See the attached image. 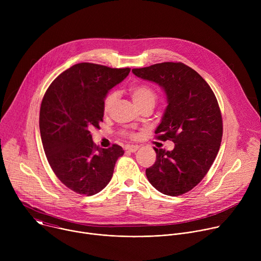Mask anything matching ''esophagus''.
I'll return each mask as SVG.
<instances>
[{
	"label": "esophagus",
	"mask_w": 261,
	"mask_h": 261,
	"mask_svg": "<svg viewBox=\"0 0 261 261\" xmlns=\"http://www.w3.org/2000/svg\"><path fill=\"white\" fill-rule=\"evenodd\" d=\"M139 148L138 145H127L126 146V150L130 153H135L137 150Z\"/></svg>",
	"instance_id": "esophagus-1"
}]
</instances>
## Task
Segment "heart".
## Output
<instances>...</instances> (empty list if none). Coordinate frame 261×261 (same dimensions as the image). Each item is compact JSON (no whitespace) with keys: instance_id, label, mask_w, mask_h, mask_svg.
I'll return each instance as SVG.
<instances>
[{"instance_id":"obj_1","label":"heart","mask_w":261,"mask_h":261,"mask_svg":"<svg viewBox=\"0 0 261 261\" xmlns=\"http://www.w3.org/2000/svg\"><path fill=\"white\" fill-rule=\"evenodd\" d=\"M130 93H131V98L136 106L146 104V103H151L154 105L156 102V98H157L156 93L151 87H148V86H145V85L135 86L130 90ZM116 100H117V94L115 92L109 93L105 97L104 104H103L105 113H108V111L111 109V107L114 106ZM130 135L133 136L132 134H130Z\"/></svg>"}]
</instances>
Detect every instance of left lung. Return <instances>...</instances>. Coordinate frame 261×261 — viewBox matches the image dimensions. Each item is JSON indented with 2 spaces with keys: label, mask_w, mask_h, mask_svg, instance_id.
Returning <instances> with one entry per match:
<instances>
[{
  "label": "left lung",
  "mask_w": 261,
  "mask_h": 261,
  "mask_svg": "<svg viewBox=\"0 0 261 261\" xmlns=\"http://www.w3.org/2000/svg\"><path fill=\"white\" fill-rule=\"evenodd\" d=\"M132 72L163 90L167 106L155 133L174 143L172 151L154 147L156 162L146 168V177L159 192L181 195L200 182L219 152L223 127L216 96L199 74L182 63L166 62Z\"/></svg>",
  "instance_id": "left-lung-1"
}]
</instances>
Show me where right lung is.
Returning a JSON list of instances; mask_svg holds the SVG:
<instances>
[{
	"instance_id": "right-lung-1",
	"label": "right lung",
	"mask_w": 261,
	"mask_h": 261,
	"mask_svg": "<svg viewBox=\"0 0 261 261\" xmlns=\"http://www.w3.org/2000/svg\"><path fill=\"white\" fill-rule=\"evenodd\" d=\"M130 70L80 63L61 73L44 95L39 127L46 158L59 179L79 194L103 190L124 155L118 144L95 145L90 130L99 128L105 97Z\"/></svg>"
}]
</instances>
